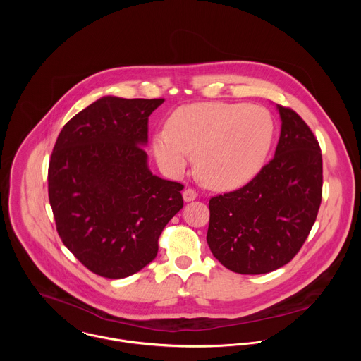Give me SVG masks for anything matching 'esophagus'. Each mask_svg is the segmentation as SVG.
I'll return each instance as SVG.
<instances>
[{"mask_svg":"<svg viewBox=\"0 0 361 361\" xmlns=\"http://www.w3.org/2000/svg\"><path fill=\"white\" fill-rule=\"evenodd\" d=\"M197 195H198V192H197L194 188H185L184 192H183V198H184V201H187V202L195 200Z\"/></svg>","mask_w":361,"mask_h":361,"instance_id":"esophagus-1","label":"esophagus"}]
</instances>
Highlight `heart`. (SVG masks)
Masks as SVG:
<instances>
[{
    "label": "heart",
    "mask_w": 361,
    "mask_h": 361,
    "mask_svg": "<svg viewBox=\"0 0 361 361\" xmlns=\"http://www.w3.org/2000/svg\"><path fill=\"white\" fill-rule=\"evenodd\" d=\"M274 138V121L259 106L233 102H194L178 107L167 130L152 137L160 166L171 176L184 173L191 149L195 169L205 184L233 188L259 171Z\"/></svg>",
    "instance_id": "b5f03b06"
}]
</instances>
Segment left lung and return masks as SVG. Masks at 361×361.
Here are the masks:
<instances>
[{
    "mask_svg": "<svg viewBox=\"0 0 361 361\" xmlns=\"http://www.w3.org/2000/svg\"><path fill=\"white\" fill-rule=\"evenodd\" d=\"M274 159L244 187L210 198L207 243L238 274H266L290 263L317 219L323 159L317 138L291 109L277 106Z\"/></svg>",
    "mask_w": 361,
    "mask_h": 361,
    "instance_id": "obj_1",
    "label": "left lung"
}]
</instances>
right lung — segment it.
<instances>
[{
    "mask_svg": "<svg viewBox=\"0 0 361 361\" xmlns=\"http://www.w3.org/2000/svg\"><path fill=\"white\" fill-rule=\"evenodd\" d=\"M164 98L102 97L61 130L48 166L60 238L90 271L124 279L151 263L183 184L152 176L142 145Z\"/></svg>",
    "mask_w": 361,
    "mask_h": 361,
    "instance_id": "add662e5",
    "label": "right lung"
}]
</instances>
